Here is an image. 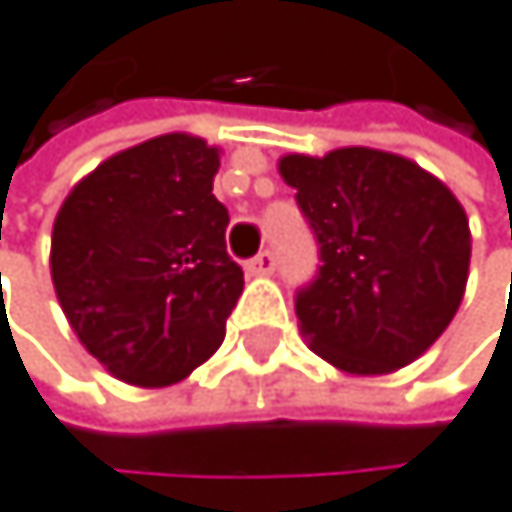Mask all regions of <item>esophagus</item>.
Listing matches in <instances>:
<instances>
[{
  "label": "esophagus",
  "mask_w": 512,
  "mask_h": 512,
  "mask_svg": "<svg viewBox=\"0 0 512 512\" xmlns=\"http://www.w3.org/2000/svg\"><path fill=\"white\" fill-rule=\"evenodd\" d=\"M272 272H275V256H272L269 250H262L259 256H253V259L247 262V275H253V278L272 275Z\"/></svg>",
  "instance_id": "obj_1"
}]
</instances>
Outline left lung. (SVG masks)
I'll use <instances>...</instances> for the list:
<instances>
[{"instance_id":"1","label":"left lung","mask_w":512,"mask_h":512,"mask_svg":"<svg viewBox=\"0 0 512 512\" xmlns=\"http://www.w3.org/2000/svg\"><path fill=\"white\" fill-rule=\"evenodd\" d=\"M281 178L319 240V275L297 290L300 331L350 375L410 366L457 316L469 278V218L416 162L369 146L290 153Z\"/></svg>"}]
</instances>
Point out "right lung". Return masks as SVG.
Listing matches in <instances>:
<instances>
[{
    "instance_id": "obj_1",
    "label": "right lung",
    "mask_w": 512,
    "mask_h": 512,
    "mask_svg": "<svg viewBox=\"0 0 512 512\" xmlns=\"http://www.w3.org/2000/svg\"><path fill=\"white\" fill-rule=\"evenodd\" d=\"M218 149L162 134L77 181L52 225V284L77 341L115 378L165 388L222 347L243 294L215 200Z\"/></svg>"
}]
</instances>
